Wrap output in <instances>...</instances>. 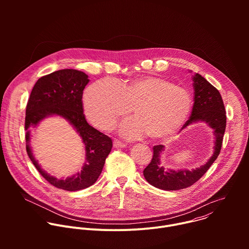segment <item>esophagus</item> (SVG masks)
Segmentation results:
<instances>
[{
  "label": "esophagus",
  "mask_w": 249,
  "mask_h": 249,
  "mask_svg": "<svg viewBox=\"0 0 249 249\" xmlns=\"http://www.w3.org/2000/svg\"><path fill=\"white\" fill-rule=\"evenodd\" d=\"M113 146H114V148H124V147H126V144H124L123 142H121L119 140H114Z\"/></svg>",
  "instance_id": "obj_1"
}]
</instances>
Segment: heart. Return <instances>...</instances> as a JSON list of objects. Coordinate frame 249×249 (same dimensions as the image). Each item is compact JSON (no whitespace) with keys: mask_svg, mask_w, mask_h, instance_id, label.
<instances>
[{"mask_svg":"<svg viewBox=\"0 0 249 249\" xmlns=\"http://www.w3.org/2000/svg\"><path fill=\"white\" fill-rule=\"evenodd\" d=\"M89 119L102 130H110L116 121L133 112L120 128L128 138L148 134L161 139L178 130L187 119L192 98L189 91L171 82L153 76L136 77L116 83L101 80L90 85L84 95Z\"/></svg>","mask_w":249,"mask_h":249,"instance_id":"heart-1","label":"heart"}]
</instances>
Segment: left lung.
<instances>
[{"mask_svg": "<svg viewBox=\"0 0 249 249\" xmlns=\"http://www.w3.org/2000/svg\"><path fill=\"white\" fill-rule=\"evenodd\" d=\"M193 88L194 104L191 116L181 129L199 121L207 123L210 128L214 130L215 134L214 153L205 164L198 168L192 170L180 169L177 171L172 169L166 170L160 165V155L164 151V146H155L153 148V159L149 165L144 169V176L151 185L162 190H180L193 185L206 173L213 162L217 160L222 149L227 124L223 98L219 90L199 74H195L193 76Z\"/></svg>", "mask_w": 249, "mask_h": 249, "instance_id": "left-lung-1", "label": "left lung"}]
</instances>
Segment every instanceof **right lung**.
I'll return each mask as SVG.
<instances>
[{
    "label": "right lung",
    "mask_w": 249,
    "mask_h": 249,
    "mask_svg": "<svg viewBox=\"0 0 249 249\" xmlns=\"http://www.w3.org/2000/svg\"><path fill=\"white\" fill-rule=\"evenodd\" d=\"M89 76L81 71L64 69L41 77L34 85L26 105V152L39 173L53 186L77 191L91 186L100 175L105 160L112 149V140L90 126L85 117L83 91ZM58 115L65 118L80 135L86 146V162L81 173L65 180H58L44 172L35 160L31 147L30 130L43 119Z\"/></svg>",
    "instance_id": "add662e5"
}]
</instances>
